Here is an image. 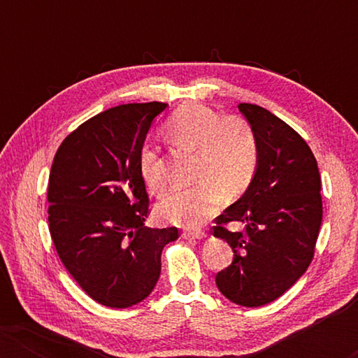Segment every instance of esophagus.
I'll return each instance as SVG.
<instances>
[{
  "label": "esophagus",
  "mask_w": 358,
  "mask_h": 358,
  "mask_svg": "<svg viewBox=\"0 0 358 358\" xmlns=\"http://www.w3.org/2000/svg\"><path fill=\"white\" fill-rule=\"evenodd\" d=\"M185 239H202L207 236V233L202 231V229H187V231L182 233Z\"/></svg>",
  "instance_id": "1"
}]
</instances>
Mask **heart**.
<instances>
[{
    "mask_svg": "<svg viewBox=\"0 0 358 358\" xmlns=\"http://www.w3.org/2000/svg\"><path fill=\"white\" fill-rule=\"evenodd\" d=\"M164 130L174 146L197 153L195 180L200 182L164 194L158 207L163 218L197 224L215 212L223 195L238 197L252 182L259 166V141L243 117H222L207 106L187 102L166 120ZM140 171L153 192L166 187L164 161L151 146L140 151Z\"/></svg>",
    "mask_w": 358,
    "mask_h": 358,
    "instance_id": "1",
    "label": "heart"
}]
</instances>
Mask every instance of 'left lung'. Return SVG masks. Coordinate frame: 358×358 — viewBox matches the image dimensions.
Returning <instances> with one entry per match:
<instances>
[{
    "instance_id": "8db88e82",
    "label": "left lung",
    "mask_w": 358,
    "mask_h": 358,
    "mask_svg": "<svg viewBox=\"0 0 358 358\" xmlns=\"http://www.w3.org/2000/svg\"><path fill=\"white\" fill-rule=\"evenodd\" d=\"M238 109L257 135L259 166L243 197L215 218L213 236L234 252L215 282L229 301L256 308L282 296L310 267L322 222L321 176L290 125L261 106ZM231 222L240 229L229 230Z\"/></svg>"
}]
</instances>
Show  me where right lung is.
Instances as JSON below:
<instances>
[{
  "instance_id": "right-lung-1",
  "label": "right lung",
  "mask_w": 358,
  "mask_h": 358,
  "mask_svg": "<svg viewBox=\"0 0 358 358\" xmlns=\"http://www.w3.org/2000/svg\"><path fill=\"white\" fill-rule=\"evenodd\" d=\"M164 102L112 107L73 130L48 178V229L70 275L92 300L129 308L153 292L178 228H148L140 151Z\"/></svg>"
}]
</instances>
